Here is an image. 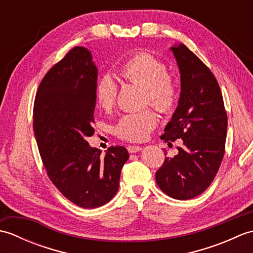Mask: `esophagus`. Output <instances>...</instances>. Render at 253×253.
<instances>
[{
	"instance_id": "34e87169",
	"label": "esophagus",
	"mask_w": 253,
	"mask_h": 253,
	"mask_svg": "<svg viewBox=\"0 0 253 253\" xmlns=\"http://www.w3.org/2000/svg\"><path fill=\"white\" fill-rule=\"evenodd\" d=\"M142 148L140 147V146H127V150H128V152L129 153H136V152H139L140 151Z\"/></svg>"
}]
</instances>
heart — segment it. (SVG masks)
Returning <instances> with one entry per match:
<instances>
[{
  "label": "heart",
  "instance_id": "b5f03b06",
  "mask_svg": "<svg viewBox=\"0 0 253 253\" xmlns=\"http://www.w3.org/2000/svg\"><path fill=\"white\" fill-rule=\"evenodd\" d=\"M120 76L127 83L144 88V103L151 104L163 114L173 113L178 101L176 84L169 76V69L159 58L147 52H138L124 61L118 68ZM117 84L110 75H103L95 83L94 96L98 105L105 111L116 103ZM157 112L147 109L128 113L121 117L114 127V133L121 139L141 141L158 126Z\"/></svg>",
  "mask_w": 253,
  "mask_h": 253
}]
</instances>
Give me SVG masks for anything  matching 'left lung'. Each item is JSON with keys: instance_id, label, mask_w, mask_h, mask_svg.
<instances>
[{"instance_id": "obj_1", "label": "left lung", "mask_w": 253, "mask_h": 253, "mask_svg": "<svg viewBox=\"0 0 253 253\" xmlns=\"http://www.w3.org/2000/svg\"><path fill=\"white\" fill-rule=\"evenodd\" d=\"M180 72L178 106L161 137L170 143L182 139L174 158H165L155 173L161 190L188 200L206 191L225 153L227 114L217 80L185 44L170 47Z\"/></svg>"}]
</instances>
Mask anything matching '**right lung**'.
Returning a JSON list of instances; mask_svg holds the SVG:
<instances>
[{
    "instance_id": "right-lung-1",
    "label": "right lung",
    "mask_w": 253,
    "mask_h": 253,
    "mask_svg": "<svg viewBox=\"0 0 253 253\" xmlns=\"http://www.w3.org/2000/svg\"><path fill=\"white\" fill-rule=\"evenodd\" d=\"M98 69L90 52L75 46L45 74L34 104V131L46 174L62 195L93 209L115 196L126 148L111 147L104 157L91 148Z\"/></svg>"
}]
</instances>
